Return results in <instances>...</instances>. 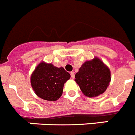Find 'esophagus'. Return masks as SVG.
<instances>
[{
	"label": "esophagus",
	"mask_w": 135,
	"mask_h": 135,
	"mask_svg": "<svg viewBox=\"0 0 135 135\" xmlns=\"http://www.w3.org/2000/svg\"><path fill=\"white\" fill-rule=\"evenodd\" d=\"M70 75H71V78H74V77H75V74H74V71H71V73H70Z\"/></svg>",
	"instance_id": "obj_1"
}]
</instances>
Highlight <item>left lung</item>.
I'll return each instance as SVG.
<instances>
[{
	"instance_id": "obj_1",
	"label": "left lung",
	"mask_w": 135,
	"mask_h": 135,
	"mask_svg": "<svg viewBox=\"0 0 135 135\" xmlns=\"http://www.w3.org/2000/svg\"><path fill=\"white\" fill-rule=\"evenodd\" d=\"M75 78L84 95L95 97L103 94L108 89L111 81L110 70L102 61L95 57L82 64Z\"/></svg>"
}]
</instances>
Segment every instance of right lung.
<instances>
[{
    "mask_svg": "<svg viewBox=\"0 0 135 135\" xmlns=\"http://www.w3.org/2000/svg\"><path fill=\"white\" fill-rule=\"evenodd\" d=\"M70 74L64 68L42 61L31 76L30 82L36 95L44 100L57 101L61 96L64 84Z\"/></svg>",
    "mask_w": 135,
    "mask_h": 135,
    "instance_id": "obj_1",
    "label": "right lung"
}]
</instances>
